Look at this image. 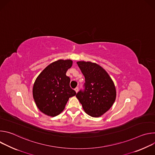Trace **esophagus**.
<instances>
[{"label":"esophagus","instance_id":"obj_1","mask_svg":"<svg viewBox=\"0 0 155 155\" xmlns=\"http://www.w3.org/2000/svg\"><path fill=\"white\" fill-rule=\"evenodd\" d=\"M75 91L76 93H77V92L78 91V87H77L75 88Z\"/></svg>","mask_w":155,"mask_h":155}]
</instances>
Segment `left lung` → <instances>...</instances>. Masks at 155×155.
Wrapping results in <instances>:
<instances>
[{
    "mask_svg": "<svg viewBox=\"0 0 155 155\" xmlns=\"http://www.w3.org/2000/svg\"><path fill=\"white\" fill-rule=\"evenodd\" d=\"M85 78L84 89L76 94L84 112L93 117L102 115L110 108L116 98L115 84L100 65L91 62H77Z\"/></svg>",
    "mask_w": 155,
    "mask_h": 155,
    "instance_id": "left-lung-1",
    "label": "left lung"
}]
</instances>
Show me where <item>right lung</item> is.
I'll use <instances>...</instances> for the list:
<instances>
[{
    "label": "right lung",
    "mask_w": 155,
    "mask_h": 155,
    "mask_svg": "<svg viewBox=\"0 0 155 155\" xmlns=\"http://www.w3.org/2000/svg\"><path fill=\"white\" fill-rule=\"evenodd\" d=\"M72 65L70 59L58 60L48 65L36 78L33 97L44 114L50 117L58 115L64 110L69 97L76 94L70 86V78L65 74Z\"/></svg>",
    "instance_id": "add662e5"
}]
</instances>
